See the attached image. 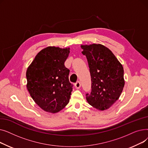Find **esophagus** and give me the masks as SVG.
<instances>
[{
	"label": "esophagus",
	"mask_w": 148,
	"mask_h": 148,
	"mask_svg": "<svg viewBox=\"0 0 148 148\" xmlns=\"http://www.w3.org/2000/svg\"><path fill=\"white\" fill-rule=\"evenodd\" d=\"M81 86V83L79 81H77L75 83V87L76 89H79Z\"/></svg>",
	"instance_id": "1"
}]
</instances>
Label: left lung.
<instances>
[{
  "mask_svg": "<svg viewBox=\"0 0 148 148\" xmlns=\"http://www.w3.org/2000/svg\"><path fill=\"white\" fill-rule=\"evenodd\" d=\"M91 76L90 94H86L88 103L99 110L109 108L117 101L125 84L123 68L114 54L101 44L82 45Z\"/></svg>",
  "mask_w": 148,
  "mask_h": 148,
  "instance_id": "1",
  "label": "left lung"
}]
</instances>
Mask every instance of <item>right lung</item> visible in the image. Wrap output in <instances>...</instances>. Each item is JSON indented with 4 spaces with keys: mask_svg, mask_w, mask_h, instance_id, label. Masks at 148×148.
<instances>
[{
    "mask_svg": "<svg viewBox=\"0 0 148 148\" xmlns=\"http://www.w3.org/2000/svg\"><path fill=\"white\" fill-rule=\"evenodd\" d=\"M69 48L48 47L39 52L26 71L27 88L35 103L55 113L68 104L73 91L64 65Z\"/></svg>",
    "mask_w": 148,
    "mask_h": 148,
    "instance_id": "obj_1",
    "label": "right lung"
}]
</instances>
